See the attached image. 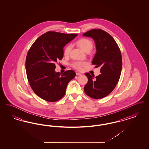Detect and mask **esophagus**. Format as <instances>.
Segmentation results:
<instances>
[{
    "label": "esophagus",
    "instance_id": "obj_1",
    "mask_svg": "<svg viewBox=\"0 0 149 149\" xmlns=\"http://www.w3.org/2000/svg\"><path fill=\"white\" fill-rule=\"evenodd\" d=\"M76 75H81V73H80V72H76Z\"/></svg>",
    "mask_w": 149,
    "mask_h": 149
}]
</instances>
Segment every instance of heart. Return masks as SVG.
<instances>
[{
    "label": "heart",
    "instance_id": "1",
    "mask_svg": "<svg viewBox=\"0 0 149 149\" xmlns=\"http://www.w3.org/2000/svg\"><path fill=\"white\" fill-rule=\"evenodd\" d=\"M77 44L82 50L85 52H89L92 49L93 46V42L89 38H82L78 40L77 41ZM71 46L70 45H66L64 50V55L65 56H68L70 55L71 51ZM86 63L83 61H75L72 64L73 68L77 70H81L83 67L85 65Z\"/></svg>",
    "mask_w": 149,
    "mask_h": 149
}]
</instances>
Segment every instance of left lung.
<instances>
[{"label": "left lung", "mask_w": 149, "mask_h": 149, "mask_svg": "<svg viewBox=\"0 0 149 149\" xmlns=\"http://www.w3.org/2000/svg\"><path fill=\"white\" fill-rule=\"evenodd\" d=\"M83 35L91 37L95 41L97 52L92 64L95 68H100L101 73L95 78L85 73L88 81L84 90L91 98L102 99L113 91L119 81L122 66L120 49L113 38L102 29H92Z\"/></svg>", "instance_id": "1"}]
</instances>
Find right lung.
I'll return each instance as SVG.
<instances>
[{
  "label": "right lung",
  "instance_id": "1",
  "mask_svg": "<svg viewBox=\"0 0 149 149\" xmlns=\"http://www.w3.org/2000/svg\"><path fill=\"white\" fill-rule=\"evenodd\" d=\"M77 34H65L49 31L32 44L26 60V70L29 84L39 97L50 102L61 99L69 82L76 75L72 70L63 74L56 72V63L64 56L65 45Z\"/></svg>",
  "mask_w": 149,
  "mask_h": 149
}]
</instances>
